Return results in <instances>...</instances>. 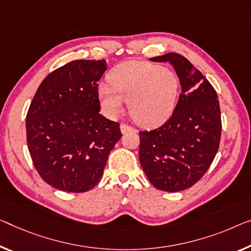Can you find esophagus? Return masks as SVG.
<instances>
[{
	"label": "esophagus",
	"mask_w": 251,
	"mask_h": 251,
	"mask_svg": "<svg viewBox=\"0 0 251 251\" xmlns=\"http://www.w3.org/2000/svg\"><path fill=\"white\" fill-rule=\"evenodd\" d=\"M120 129H121V132L122 133H126V132H129V131H134V129L132 128V126H130L129 125H126V123H121Z\"/></svg>",
	"instance_id": "esophagus-1"
}]
</instances>
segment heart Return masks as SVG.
Returning <instances> with one entry per match:
<instances>
[{"mask_svg":"<svg viewBox=\"0 0 251 251\" xmlns=\"http://www.w3.org/2000/svg\"><path fill=\"white\" fill-rule=\"evenodd\" d=\"M109 82L110 85H100L99 100L111 119L122 112L126 101L131 117L144 126L160 125L174 110L178 79L169 68L148 61H126L111 71Z\"/></svg>","mask_w":251,"mask_h":251,"instance_id":"heart-1","label":"heart"}]
</instances>
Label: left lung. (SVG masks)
Segmentation results:
<instances>
[{"mask_svg":"<svg viewBox=\"0 0 251 251\" xmlns=\"http://www.w3.org/2000/svg\"><path fill=\"white\" fill-rule=\"evenodd\" d=\"M150 60L167 61L175 68L182 93L163 126L139 132V159L157 190L184 191L202 178L218 152L222 130L218 95L202 73L178 53Z\"/></svg>","mask_w":251,"mask_h":251,"instance_id":"8db88e82","label":"left lung"}]
</instances>
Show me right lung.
<instances>
[{
    "label": "right lung",
    "instance_id": "obj_1",
    "mask_svg": "<svg viewBox=\"0 0 251 251\" xmlns=\"http://www.w3.org/2000/svg\"><path fill=\"white\" fill-rule=\"evenodd\" d=\"M105 60H74L38 87L26 113V142L34 168L57 190L83 193L103 175L120 140V125L100 114L99 80Z\"/></svg>",
    "mask_w": 251,
    "mask_h": 251
}]
</instances>
